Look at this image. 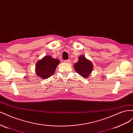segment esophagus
Here are the masks:
<instances>
[{
  "label": "esophagus",
  "mask_w": 133,
  "mask_h": 133,
  "mask_svg": "<svg viewBox=\"0 0 133 133\" xmlns=\"http://www.w3.org/2000/svg\"><path fill=\"white\" fill-rule=\"evenodd\" d=\"M70 60H64V63H69Z\"/></svg>",
  "instance_id": "34e87169"
}]
</instances>
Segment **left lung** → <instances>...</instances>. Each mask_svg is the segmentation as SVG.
<instances>
[{
  "label": "left lung",
  "mask_w": 133,
  "mask_h": 133,
  "mask_svg": "<svg viewBox=\"0 0 133 133\" xmlns=\"http://www.w3.org/2000/svg\"><path fill=\"white\" fill-rule=\"evenodd\" d=\"M74 69L80 75L84 78H87L91 74L93 68L92 64L83 55H80L79 60L74 64Z\"/></svg>",
  "instance_id": "8db88e82"
}]
</instances>
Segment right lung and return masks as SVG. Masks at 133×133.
<instances>
[{"instance_id": "1", "label": "right lung", "mask_w": 133, "mask_h": 133, "mask_svg": "<svg viewBox=\"0 0 133 133\" xmlns=\"http://www.w3.org/2000/svg\"><path fill=\"white\" fill-rule=\"evenodd\" d=\"M59 60L46 55L39 60L35 65V73L40 78L46 79L54 75Z\"/></svg>"}]
</instances>
